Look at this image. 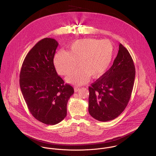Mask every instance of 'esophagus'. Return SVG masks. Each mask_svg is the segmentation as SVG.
Instances as JSON below:
<instances>
[{
    "label": "esophagus",
    "mask_w": 156,
    "mask_h": 156,
    "mask_svg": "<svg viewBox=\"0 0 156 156\" xmlns=\"http://www.w3.org/2000/svg\"><path fill=\"white\" fill-rule=\"evenodd\" d=\"M79 89H80L79 88H78V87H76V88H74V90H75V92H77Z\"/></svg>",
    "instance_id": "1"
}]
</instances>
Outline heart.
<instances>
[{"label":"heart","instance_id":"1","mask_svg":"<svg viewBox=\"0 0 156 156\" xmlns=\"http://www.w3.org/2000/svg\"><path fill=\"white\" fill-rule=\"evenodd\" d=\"M113 56V48L108 40L95 39L77 40L69 45L68 52L59 51L55 56L54 64L58 72L68 75L77 67L67 80L73 84L82 85L89 76L96 79L103 76L109 67Z\"/></svg>","mask_w":156,"mask_h":156}]
</instances>
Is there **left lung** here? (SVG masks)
<instances>
[{
    "mask_svg": "<svg viewBox=\"0 0 156 156\" xmlns=\"http://www.w3.org/2000/svg\"><path fill=\"white\" fill-rule=\"evenodd\" d=\"M135 73L132 58L120 43L112 66L89 87V114L103 122L117 118L130 100Z\"/></svg>",
    "mask_w": 156,
    "mask_h": 156,
    "instance_id": "left-lung-1",
    "label": "left lung"
}]
</instances>
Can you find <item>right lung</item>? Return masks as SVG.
Returning a JSON list of instances; mask_svg holds the SVG:
<instances>
[{
  "label": "right lung",
  "instance_id": "add662e5",
  "mask_svg": "<svg viewBox=\"0 0 156 156\" xmlns=\"http://www.w3.org/2000/svg\"><path fill=\"white\" fill-rule=\"evenodd\" d=\"M58 43L45 38L27 54L20 73V87L32 116L48 125H55L67 115V105L74 88L65 84L53 64Z\"/></svg>",
  "mask_w": 156,
  "mask_h": 156
}]
</instances>
